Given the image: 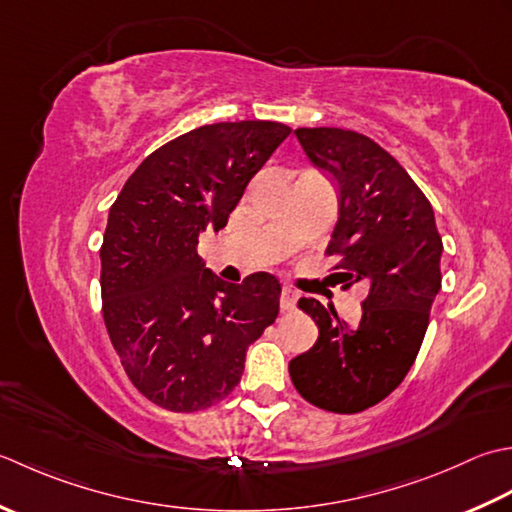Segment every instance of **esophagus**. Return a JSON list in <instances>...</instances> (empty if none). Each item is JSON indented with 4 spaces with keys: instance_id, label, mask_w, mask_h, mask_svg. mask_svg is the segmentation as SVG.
I'll return each instance as SVG.
<instances>
[{
    "instance_id": "1",
    "label": "esophagus",
    "mask_w": 512,
    "mask_h": 512,
    "mask_svg": "<svg viewBox=\"0 0 512 512\" xmlns=\"http://www.w3.org/2000/svg\"><path fill=\"white\" fill-rule=\"evenodd\" d=\"M296 300H298V294H296V291L294 289H283V291H280V309H283V311H291V309H294L296 307Z\"/></svg>"
}]
</instances>
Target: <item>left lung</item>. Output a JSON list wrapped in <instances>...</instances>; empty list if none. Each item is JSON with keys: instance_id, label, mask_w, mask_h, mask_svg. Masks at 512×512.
Listing matches in <instances>:
<instances>
[{"instance_id": "1", "label": "left lung", "mask_w": 512, "mask_h": 512, "mask_svg": "<svg viewBox=\"0 0 512 512\" xmlns=\"http://www.w3.org/2000/svg\"><path fill=\"white\" fill-rule=\"evenodd\" d=\"M316 168L338 183V223L327 247L344 289L364 283L356 327L331 307L300 298L318 340L289 362L296 391L318 409L360 413L400 387L422 347L442 287V238L429 198L373 139L342 128H298Z\"/></svg>"}]
</instances>
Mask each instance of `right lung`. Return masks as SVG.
Instances as JSON below:
<instances>
[{"label":"right lung","mask_w":512,"mask_h":512,"mask_svg":"<svg viewBox=\"0 0 512 512\" xmlns=\"http://www.w3.org/2000/svg\"><path fill=\"white\" fill-rule=\"evenodd\" d=\"M276 121L201 125L161 145L125 181L101 245V300L130 382L176 413L207 409L241 382L245 353L278 316L280 283L229 285L196 254L289 137Z\"/></svg>","instance_id":"obj_1"}]
</instances>
